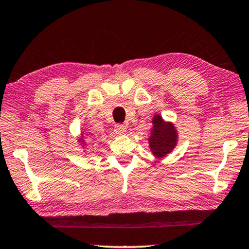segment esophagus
Wrapping results in <instances>:
<instances>
[{
	"label": "esophagus",
	"mask_w": 249,
	"mask_h": 249,
	"mask_svg": "<svg viewBox=\"0 0 249 249\" xmlns=\"http://www.w3.org/2000/svg\"><path fill=\"white\" fill-rule=\"evenodd\" d=\"M114 131L118 135H123L124 133L126 132V127H125V125H123V124H118V125L115 126Z\"/></svg>",
	"instance_id": "esophagus-1"
}]
</instances>
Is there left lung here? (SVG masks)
Segmentation results:
<instances>
[{"label":"left lung","instance_id":"obj_1","mask_svg":"<svg viewBox=\"0 0 249 249\" xmlns=\"http://www.w3.org/2000/svg\"><path fill=\"white\" fill-rule=\"evenodd\" d=\"M152 127L148 139L149 148L157 159H162L174 151L178 143V131L173 122L164 121L156 114L151 120Z\"/></svg>","mask_w":249,"mask_h":249}]
</instances>
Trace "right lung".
Masks as SVG:
<instances>
[{
  "mask_svg": "<svg viewBox=\"0 0 249 249\" xmlns=\"http://www.w3.org/2000/svg\"><path fill=\"white\" fill-rule=\"evenodd\" d=\"M86 134L83 132H81L80 133V138L78 139V142H79V144H80V146H81V148L83 149V152H86V150L88 149V143L86 142Z\"/></svg>",
  "mask_w": 249,
  "mask_h": 249,
  "instance_id": "right-lung-1",
  "label": "right lung"
}]
</instances>
